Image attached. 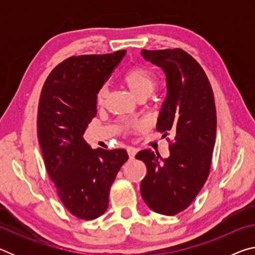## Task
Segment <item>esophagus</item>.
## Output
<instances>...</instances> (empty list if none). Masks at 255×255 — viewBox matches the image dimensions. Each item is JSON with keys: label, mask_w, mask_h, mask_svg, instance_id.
<instances>
[{"label": "esophagus", "mask_w": 255, "mask_h": 255, "mask_svg": "<svg viewBox=\"0 0 255 255\" xmlns=\"http://www.w3.org/2000/svg\"><path fill=\"white\" fill-rule=\"evenodd\" d=\"M127 153H128V156L130 159L135 158V155H136V149L133 147H128L127 148Z\"/></svg>", "instance_id": "1"}]
</instances>
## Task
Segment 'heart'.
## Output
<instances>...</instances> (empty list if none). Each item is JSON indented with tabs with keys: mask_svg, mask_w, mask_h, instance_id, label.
Instances as JSON below:
<instances>
[{
	"mask_svg": "<svg viewBox=\"0 0 255 255\" xmlns=\"http://www.w3.org/2000/svg\"><path fill=\"white\" fill-rule=\"evenodd\" d=\"M123 83L127 86L133 96L139 98H147L156 84V76L149 68L136 65L129 68L123 75ZM108 90L106 86L99 90L97 93V103L103 105L107 98Z\"/></svg>",
	"mask_w": 255,
	"mask_h": 255,
	"instance_id": "obj_1",
	"label": "heart"
}]
</instances>
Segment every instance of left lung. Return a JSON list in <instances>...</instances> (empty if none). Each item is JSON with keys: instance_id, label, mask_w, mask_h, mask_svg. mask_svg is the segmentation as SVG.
Instances as JSON below:
<instances>
[{"instance_id": "8db88e82", "label": "left lung", "mask_w": 255, "mask_h": 255, "mask_svg": "<svg viewBox=\"0 0 255 255\" xmlns=\"http://www.w3.org/2000/svg\"><path fill=\"white\" fill-rule=\"evenodd\" d=\"M145 59L165 72L167 96L157 131L169 141L170 156L138 152L147 167L141 198L155 213L173 216L191 205L208 179L216 139V107L211 85L199 63L180 48L141 50Z\"/></svg>"}]
</instances>
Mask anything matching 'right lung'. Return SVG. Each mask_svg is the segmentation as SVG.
I'll list each match as a JSON object with an SVG mask.
<instances>
[{"label": "right lung", "instance_id": "obj_1", "mask_svg": "<svg viewBox=\"0 0 255 255\" xmlns=\"http://www.w3.org/2000/svg\"><path fill=\"white\" fill-rule=\"evenodd\" d=\"M125 54L71 56L50 72L40 93L37 132L47 173L65 208L84 221L107 210L111 185L128 159L125 149H92L83 138L97 115V93Z\"/></svg>", "mask_w": 255, "mask_h": 255}]
</instances>
